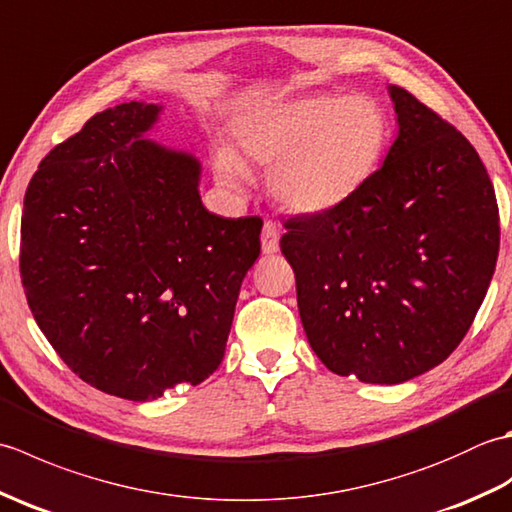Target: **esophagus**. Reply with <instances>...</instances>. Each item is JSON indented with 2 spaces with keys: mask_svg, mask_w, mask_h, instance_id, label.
<instances>
[{
  "mask_svg": "<svg viewBox=\"0 0 512 512\" xmlns=\"http://www.w3.org/2000/svg\"><path fill=\"white\" fill-rule=\"evenodd\" d=\"M262 250L266 255H273L279 250V228L270 220H266L262 228Z\"/></svg>",
  "mask_w": 512,
  "mask_h": 512,
  "instance_id": "34e87169",
  "label": "esophagus"
}]
</instances>
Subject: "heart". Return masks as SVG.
<instances>
[{
  "label": "heart",
  "mask_w": 512,
  "mask_h": 512,
  "mask_svg": "<svg viewBox=\"0 0 512 512\" xmlns=\"http://www.w3.org/2000/svg\"><path fill=\"white\" fill-rule=\"evenodd\" d=\"M239 154L270 167L268 191L290 213L319 215L361 191L383 160L389 121L367 94H306L257 105L235 118ZM217 173L242 187L246 167L231 149L217 154Z\"/></svg>",
  "instance_id": "b5f03b06"
}]
</instances>
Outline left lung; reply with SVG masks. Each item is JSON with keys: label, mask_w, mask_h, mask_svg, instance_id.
<instances>
[{"label": "left lung", "mask_w": 512, "mask_h": 512, "mask_svg": "<svg viewBox=\"0 0 512 512\" xmlns=\"http://www.w3.org/2000/svg\"><path fill=\"white\" fill-rule=\"evenodd\" d=\"M398 134L354 198L286 222L308 343L330 372L398 385L440 365L486 297L495 189L473 145L398 85Z\"/></svg>", "instance_id": "8db88e82"}]
</instances>
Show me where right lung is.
Listing matches in <instances>:
<instances>
[{
  "instance_id": "1",
  "label": "right lung",
  "mask_w": 512,
  "mask_h": 512,
  "mask_svg": "<svg viewBox=\"0 0 512 512\" xmlns=\"http://www.w3.org/2000/svg\"><path fill=\"white\" fill-rule=\"evenodd\" d=\"M162 105L92 116L32 176L21 284L41 332L85 383L156 400L220 367L239 288L259 257V217L200 198L193 154L149 140Z\"/></svg>"
}]
</instances>
